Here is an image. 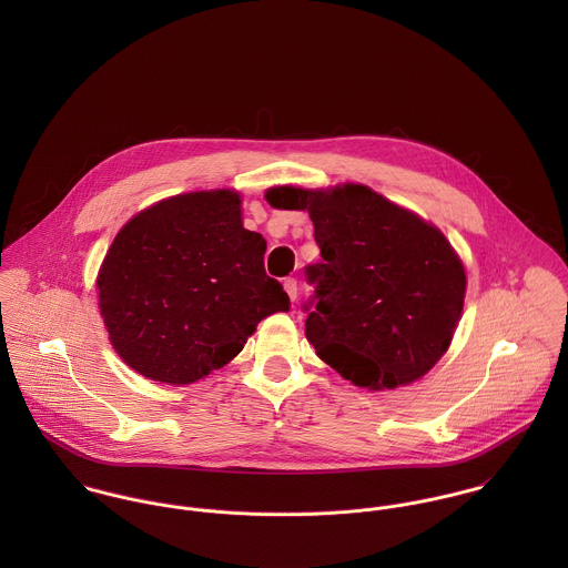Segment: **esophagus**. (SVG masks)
Instances as JSON below:
<instances>
[{
	"label": "esophagus",
	"mask_w": 568,
	"mask_h": 568,
	"mask_svg": "<svg viewBox=\"0 0 568 568\" xmlns=\"http://www.w3.org/2000/svg\"><path fill=\"white\" fill-rule=\"evenodd\" d=\"M284 291L288 293L291 302H295V300H297V280H295V277H286V280H284Z\"/></svg>",
	"instance_id": "obj_1"
}]
</instances>
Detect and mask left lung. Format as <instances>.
<instances>
[{
	"label": "left lung",
	"instance_id": "1",
	"mask_svg": "<svg viewBox=\"0 0 568 568\" xmlns=\"http://www.w3.org/2000/svg\"><path fill=\"white\" fill-rule=\"evenodd\" d=\"M277 210H308L322 262L306 266V338L345 381L396 389L448 349L466 297V271L446 236L361 183L332 190L277 185Z\"/></svg>",
	"mask_w": 568,
	"mask_h": 568
}]
</instances>
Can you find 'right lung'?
<instances>
[{
  "label": "right lung",
  "mask_w": 568,
  "mask_h": 568,
  "mask_svg": "<svg viewBox=\"0 0 568 568\" xmlns=\"http://www.w3.org/2000/svg\"><path fill=\"white\" fill-rule=\"evenodd\" d=\"M266 241L243 227L241 194L203 190L133 216L98 273V306L120 358L168 385L227 365L291 302L264 271Z\"/></svg>",
  "instance_id": "1"
}]
</instances>
